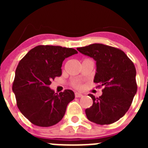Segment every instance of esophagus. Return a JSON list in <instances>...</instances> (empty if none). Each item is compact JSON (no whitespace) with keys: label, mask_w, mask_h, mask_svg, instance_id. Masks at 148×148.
I'll return each instance as SVG.
<instances>
[{"label":"esophagus","mask_w":148,"mask_h":148,"mask_svg":"<svg viewBox=\"0 0 148 148\" xmlns=\"http://www.w3.org/2000/svg\"><path fill=\"white\" fill-rule=\"evenodd\" d=\"M75 98H81L83 96L82 93H79V92H75Z\"/></svg>","instance_id":"1"}]
</instances>
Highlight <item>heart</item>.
I'll list each match as a JSON object with an SVG mask.
<instances>
[{
    "instance_id": "b5f03b06",
    "label": "heart",
    "mask_w": 148,
    "mask_h": 148,
    "mask_svg": "<svg viewBox=\"0 0 148 148\" xmlns=\"http://www.w3.org/2000/svg\"><path fill=\"white\" fill-rule=\"evenodd\" d=\"M72 86H73V87H75V88L79 89L82 87V84L79 82H73V83H72Z\"/></svg>"
}]
</instances>
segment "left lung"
<instances>
[{
	"instance_id": "8db88e82",
	"label": "left lung",
	"mask_w": 148,
	"mask_h": 148,
	"mask_svg": "<svg viewBox=\"0 0 148 148\" xmlns=\"http://www.w3.org/2000/svg\"><path fill=\"white\" fill-rule=\"evenodd\" d=\"M77 50L96 61L93 82L99 84L98 87H103L99 98L89 94L93 103L85 110L87 119L101 125L116 122L127 112L136 93V71L133 61L121 49L102 44H90Z\"/></svg>"
}]
</instances>
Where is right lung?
<instances>
[{
  "instance_id": "1",
  "label": "right lung",
  "mask_w": 148,
  "mask_h": 148,
  "mask_svg": "<svg viewBox=\"0 0 148 148\" xmlns=\"http://www.w3.org/2000/svg\"><path fill=\"white\" fill-rule=\"evenodd\" d=\"M76 53L73 48L39 45L18 63L12 90L19 110L33 125H56L64 116L67 104L75 99L71 90L55 93L49 85L61 75L64 60Z\"/></svg>"
}]
</instances>
